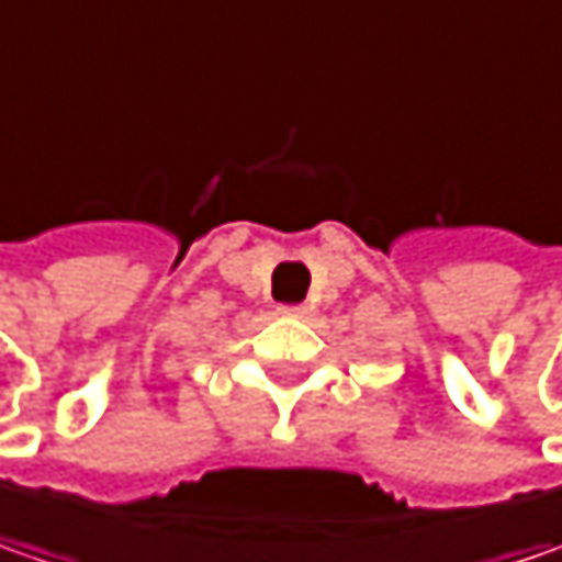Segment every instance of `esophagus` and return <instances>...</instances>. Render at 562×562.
<instances>
[{
  "label": "esophagus",
  "mask_w": 562,
  "mask_h": 562,
  "mask_svg": "<svg viewBox=\"0 0 562 562\" xmlns=\"http://www.w3.org/2000/svg\"><path fill=\"white\" fill-rule=\"evenodd\" d=\"M278 313H284V315H306L310 310L303 306V303H288V306H278Z\"/></svg>",
  "instance_id": "34e87169"
}]
</instances>
